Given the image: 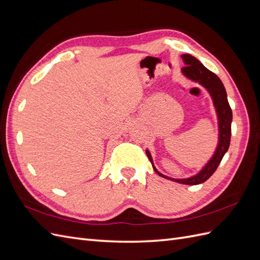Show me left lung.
<instances>
[{
	"label": "left lung",
	"instance_id": "1",
	"mask_svg": "<svg viewBox=\"0 0 260 260\" xmlns=\"http://www.w3.org/2000/svg\"><path fill=\"white\" fill-rule=\"evenodd\" d=\"M181 58L185 64L182 68L183 75L185 77H188L189 79L193 80V81L202 84L204 88L210 92V94L213 99V103H214L216 113H217V118H218L219 136H218L217 148L214 152V155H213V157L211 158V160L205 165V167L200 171L198 175L187 179H172V178L164 176L155 168L154 164H152L150 152L148 150H146V154H147L148 159L152 164L154 170L160 177H164L166 179H169V180L176 181L179 183L194 185V184L203 183L204 181L208 180L213 174H214L215 170L218 167L219 162L222 161L225 152L229 150L230 143H231V134H232L231 124H232L233 114H232V109L228 101L226 90L224 88L222 81L219 80V78L215 75V73H213L209 69H206L205 67L193 56L182 55Z\"/></svg>",
	"mask_w": 260,
	"mask_h": 260
}]
</instances>
